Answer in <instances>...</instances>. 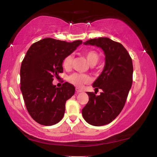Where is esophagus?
<instances>
[{"label":"esophagus","mask_w":157,"mask_h":157,"mask_svg":"<svg viewBox=\"0 0 157 157\" xmlns=\"http://www.w3.org/2000/svg\"><path fill=\"white\" fill-rule=\"evenodd\" d=\"M82 92H83V90H81V89H79V88H76V93H82Z\"/></svg>","instance_id":"esophagus-1"}]
</instances>
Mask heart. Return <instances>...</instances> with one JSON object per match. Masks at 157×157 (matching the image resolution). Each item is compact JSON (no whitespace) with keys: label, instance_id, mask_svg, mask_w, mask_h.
<instances>
[{"label":"heart","instance_id":"b5f03b06","mask_svg":"<svg viewBox=\"0 0 157 157\" xmlns=\"http://www.w3.org/2000/svg\"><path fill=\"white\" fill-rule=\"evenodd\" d=\"M83 54L86 58L87 62L91 65H95L98 62L100 59V55L95 50L88 49L83 52ZM72 56L67 55L64 58L62 61V67L65 70H70L72 65ZM90 80V78L87 75L80 74V73H73L68 77V81L71 84L75 85L77 87H82L83 85L87 84Z\"/></svg>","mask_w":157,"mask_h":157}]
</instances>
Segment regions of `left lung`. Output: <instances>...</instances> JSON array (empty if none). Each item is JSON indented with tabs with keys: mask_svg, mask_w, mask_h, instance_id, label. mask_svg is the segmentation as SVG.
<instances>
[{
	"mask_svg": "<svg viewBox=\"0 0 157 157\" xmlns=\"http://www.w3.org/2000/svg\"><path fill=\"white\" fill-rule=\"evenodd\" d=\"M85 45H95L104 51L105 65L94 82L100 95L87 92L89 101L82 114L87 123L100 126L112 122L124 108L133 82L132 59L124 46L106 37L89 39Z\"/></svg>",
	"mask_w": 157,
	"mask_h": 157,
	"instance_id": "left-lung-1",
	"label": "left lung"
}]
</instances>
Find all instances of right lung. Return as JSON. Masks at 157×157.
Returning a JSON list of instances; mask_svg holds the SVG:
<instances>
[{
	"instance_id": "right-lung-1",
	"label": "right lung",
	"mask_w": 157,
	"mask_h": 157,
	"mask_svg": "<svg viewBox=\"0 0 157 157\" xmlns=\"http://www.w3.org/2000/svg\"><path fill=\"white\" fill-rule=\"evenodd\" d=\"M82 42L45 38L33 43L27 51L21 66L20 87L26 109L38 124L52 126L63 118L66 101L75 88L67 82L56 87L52 81L63 72L64 58Z\"/></svg>"
}]
</instances>
